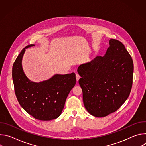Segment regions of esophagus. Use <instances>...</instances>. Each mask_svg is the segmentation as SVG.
<instances>
[{"label":"esophagus","instance_id":"esophagus-1","mask_svg":"<svg viewBox=\"0 0 146 146\" xmlns=\"http://www.w3.org/2000/svg\"><path fill=\"white\" fill-rule=\"evenodd\" d=\"M76 80H77V81H78L79 80L80 78V76H79V74H76Z\"/></svg>","mask_w":146,"mask_h":146}]
</instances>
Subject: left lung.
<instances>
[{
  "label": "left lung",
  "instance_id": "left-lung-1",
  "mask_svg": "<svg viewBox=\"0 0 146 146\" xmlns=\"http://www.w3.org/2000/svg\"><path fill=\"white\" fill-rule=\"evenodd\" d=\"M103 56H98L77 69L84 106L96 117L116 111L129 96L132 87L131 55L121 41L112 38Z\"/></svg>",
  "mask_w": 146,
  "mask_h": 146
}]
</instances>
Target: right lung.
I'll list each match as a JSON object with an SVG mask.
<instances>
[{
    "mask_svg": "<svg viewBox=\"0 0 146 146\" xmlns=\"http://www.w3.org/2000/svg\"><path fill=\"white\" fill-rule=\"evenodd\" d=\"M27 46L19 53L13 66L12 77L15 94L21 106L29 114L41 121L58 118L66 99L76 82L74 73L56 74L50 79L36 83L30 81L22 68V58Z\"/></svg>",
    "mask_w": 146,
    "mask_h": 146,
    "instance_id": "1",
    "label": "right lung"
}]
</instances>
